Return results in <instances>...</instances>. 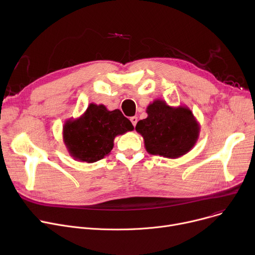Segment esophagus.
Returning a JSON list of instances; mask_svg holds the SVG:
<instances>
[{
    "label": "esophagus",
    "instance_id": "esophagus-1",
    "mask_svg": "<svg viewBox=\"0 0 255 255\" xmlns=\"http://www.w3.org/2000/svg\"><path fill=\"white\" fill-rule=\"evenodd\" d=\"M130 121H131L132 125L135 127V126H136V123H137V117H132V118L130 119Z\"/></svg>",
    "mask_w": 255,
    "mask_h": 255
}]
</instances>
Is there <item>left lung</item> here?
<instances>
[{"label":"left lung","mask_w":255,"mask_h":255,"mask_svg":"<svg viewBox=\"0 0 255 255\" xmlns=\"http://www.w3.org/2000/svg\"><path fill=\"white\" fill-rule=\"evenodd\" d=\"M146 114L135 130L143 137L149 154L177 159L195 145L200 127L189 107H172L162 99H155L146 107Z\"/></svg>","instance_id":"8db88e82"}]
</instances>
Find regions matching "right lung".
<instances>
[{"instance_id":"obj_1","label":"right lung","mask_w":255,"mask_h":255,"mask_svg":"<svg viewBox=\"0 0 255 255\" xmlns=\"http://www.w3.org/2000/svg\"><path fill=\"white\" fill-rule=\"evenodd\" d=\"M134 129L120 110L109 111L103 104L91 103L76 119H68L63 126V141L77 161L93 163L109 155L116 136Z\"/></svg>"}]
</instances>
